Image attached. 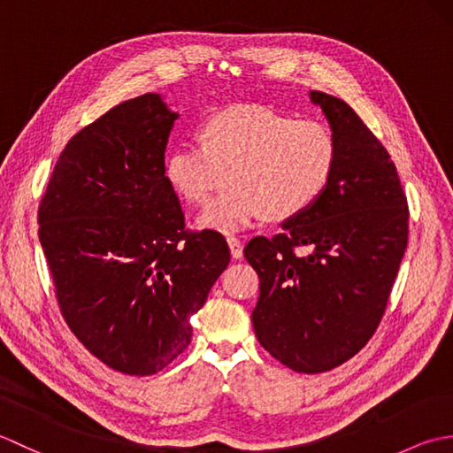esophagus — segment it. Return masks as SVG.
<instances>
[{"instance_id":"1","label":"esophagus","mask_w":453,"mask_h":453,"mask_svg":"<svg viewBox=\"0 0 453 453\" xmlns=\"http://www.w3.org/2000/svg\"><path fill=\"white\" fill-rule=\"evenodd\" d=\"M227 245H229V251H232L234 258H242L243 257V245L239 242L237 237H227Z\"/></svg>"}]
</instances>
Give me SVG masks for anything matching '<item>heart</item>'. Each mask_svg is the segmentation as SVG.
<instances>
[{"mask_svg":"<svg viewBox=\"0 0 453 453\" xmlns=\"http://www.w3.org/2000/svg\"><path fill=\"white\" fill-rule=\"evenodd\" d=\"M339 146L326 124L296 119L265 104H234L210 117L202 142H180L165 157L171 188L204 204L221 180L227 187L198 216V226L242 232L265 216H302L329 188Z\"/></svg>","mask_w":453,"mask_h":453,"instance_id":"b5f03b06","label":"heart"}]
</instances>
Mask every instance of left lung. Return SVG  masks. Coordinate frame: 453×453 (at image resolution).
<instances>
[{
  "instance_id": "8db88e82",
  "label": "left lung",
  "mask_w": 453,
  "mask_h": 453,
  "mask_svg": "<svg viewBox=\"0 0 453 453\" xmlns=\"http://www.w3.org/2000/svg\"><path fill=\"white\" fill-rule=\"evenodd\" d=\"M310 97L339 146L334 177L310 210L274 237L251 239L243 255L261 280L258 342L290 370L319 373L378 329L407 249L409 206L395 163L358 114L333 95Z\"/></svg>"
}]
</instances>
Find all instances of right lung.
I'll list each match as a JSON object with an SVG mask.
<instances>
[{
	"mask_svg": "<svg viewBox=\"0 0 453 453\" xmlns=\"http://www.w3.org/2000/svg\"><path fill=\"white\" fill-rule=\"evenodd\" d=\"M179 114L157 93L104 112L67 142L38 208V239L67 326L128 375L165 368L229 265L218 232H188L165 177Z\"/></svg>",
	"mask_w": 453,
	"mask_h": 453,
	"instance_id": "right-lung-1",
	"label": "right lung"
}]
</instances>
